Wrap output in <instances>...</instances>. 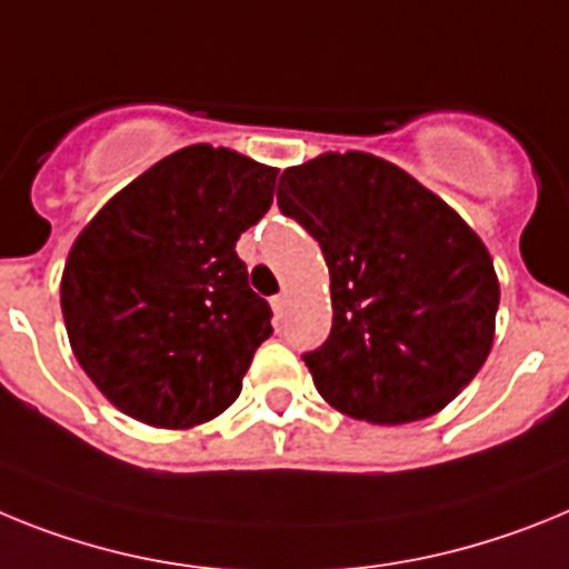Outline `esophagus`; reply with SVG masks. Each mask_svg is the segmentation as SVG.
Here are the masks:
<instances>
[{
    "label": "esophagus",
    "instance_id": "34e87169",
    "mask_svg": "<svg viewBox=\"0 0 569 569\" xmlns=\"http://www.w3.org/2000/svg\"><path fill=\"white\" fill-rule=\"evenodd\" d=\"M271 309H274V318L283 320L286 312H289V298H286V295H278V298H271Z\"/></svg>",
    "mask_w": 569,
    "mask_h": 569
}]
</instances>
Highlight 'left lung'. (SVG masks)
<instances>
[{
    "instance_id": "1",
    "label": "left lung",
    "mask_w": 569,
    "mask_h": 569,
    "mask_svg": "<svg viewBox=\"0 0 569 569\" xmlns=\"http://www.w3.org/2000/svg\"><path fill=\"white\" fill-rule=\"evenodd\" d=\"M278 206L323 249L332 335L303 355L320 398L367 423L441 412L490 355L501 289L467 220L367 151L286 168Z\"/></svg>"
}]
</instances>
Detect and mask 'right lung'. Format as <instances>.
I'll list each match as a JSON object with an SVG mask.
<instances>
[{"label":"right lung","instance_id":"right-lung-1","mask_svg":"<svg viewBox=\"0 0 569 569\" xmlns=\"http://www.w3.org/2000/svg\"><path fill=\"white\" fill-rule=\"evenodd\" d=\"M278 168L189 146L142 171L68 251L59 306L79 367L106 401L157 429L237 401L271 309L234 246L269 211Z\"/></svg>","mask_w":569,"mask_h":569}]
</instances>
